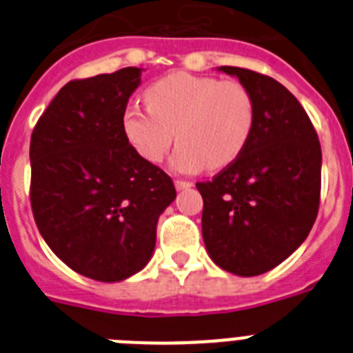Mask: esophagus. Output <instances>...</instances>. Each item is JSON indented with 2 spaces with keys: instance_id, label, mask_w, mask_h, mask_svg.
<instances>
[{
  "instance_id": "obj_1",
  "label": "esophagus",
  "mask_w": 353,
  "mask_h": 353,
  "mask_svg": "<svg viewBox=\"0 0 353 353\" xmlns=\"http://www.w3.org/2000/svg\"><path fill=\"white\" fill-rule=\"evenodd\" d=\"M174 187H176L179 191H183V189H189V187H192V182H189V180L176 179L174 180Z\"/></svg>"
}]
</instances>
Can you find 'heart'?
Segmentation results:
<instances>
[{
  "label": "heart",
  "mask_w": 353,
  "mask_h": 353,
  "mask_svg": "<svg viewBox=\"0 0 353 353\" xmlns=\"http://www.w3.org/2000/svg\"><path fill=\"white\" fill-rule=\"evenodd\" d=\"M145 99L148 108H125L123 132L148 162L166 157L176 136L174 170H221L239 157L251 138L254 101L239 81L174 72L150 84Z\"/></svg>",
  "instance_id": "1"
}]
</instances>
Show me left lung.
<instances>
[{
    "instance_id": "1",
    "label": "left lung",
    "mask_w": 353,
    "mask_h": 353,
    "mask_svg": "<svg viewBox=\"0 0 353 353\" xmlns=\"http://www.w3.org/2000/svg\"><path fill=\"white\" fill-rule=\"evenodd\" d=\"M251 92L254 125L239 157L203 196L201 232L215 265L236 276H260L285 261L310 235L320 207L322 148L301 102L276 79L219 67Z\"/></svg>"
}]
</instances>
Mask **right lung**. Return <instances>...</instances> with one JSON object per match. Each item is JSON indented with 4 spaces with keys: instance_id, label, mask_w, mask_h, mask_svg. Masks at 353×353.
Returning <instances> with one entry per match:
<instances>
[{
    "instance_id": "add662e5",
    "label": "right lung",
    "mask_w": 353,
    "mask_h": 353,
    "mask_svg": "<svg viewBox=\"0 0 353 353\" xmlns=\"http://www.w3.org/2000/svg\"><path fill=\"white\" fill-rule=\"evenodd\" d=\"M139 83L136 67L70 81L31 134L37 228L65 265L95 281H123L148 263L159 215L176 198L171 176L123 132Z\"/></svg>"
}]
</instances>
